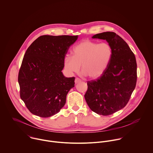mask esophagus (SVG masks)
<instances>
[{"label":"esophagus","instance_id":"obj_1","mask_svg":"<svg viewBox=\"0 0 153 153\" xmlns=\"http://www.w3.org/2000/svg\"><path fill=\"white\" fill-rule=\"evenodd\" d=\"M80 82H81V79H80L78 78H75V84H78V83H79Z\"/></svg>","mask_w":153,"mask_h":153}]
</instances>
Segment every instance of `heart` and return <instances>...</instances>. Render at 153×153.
I'll return each instance as SVG.
<instances>
[{
    "label": "heart",
    "mask_w": 153,
    "mask_h": 153,
    "mask_svg": "<svg viewBox=\"0 0 153 153\" xmlns=\"http://www.w3.org/2000/svg\"><path fill=\"white\" fill-rule=\"evenodd\" d=\"M114 51L108 42H99L84 39L72 50V56H66L63 65L69 74L78 73L81 66L84 75L91 79L102 76L108 69L112 59Z\"/></svg>",
    "instance_id": "1"
}]
</instances>
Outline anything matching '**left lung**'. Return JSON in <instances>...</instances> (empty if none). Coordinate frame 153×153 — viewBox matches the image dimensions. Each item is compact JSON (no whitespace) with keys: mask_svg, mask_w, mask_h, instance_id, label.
Here are the masks:
<instances>
[{"mask_svg":"<svg viewBox=\"0 0 153 153\" xmlns=\"http://www.w3.org/2000/svg\"><path fill=\"white\" fill-rule=\"evenodd\" d=\"M92 38L106 40L112 47L114 54L104 74L96 81L87 82L84 97L91 111L109 115L127 105L136 87V58L127 44L114 32L98 33Z\"/></svg>","mask_w":153,"mask_h":153,"instance_id":"1","label":"left lung"}]
</instances>
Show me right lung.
<instances>
[{"label":"right lung","mask_w":153,"mask_h":153,"mask_svg":"<svg viewBox=\"0 0 153 153\" xmlns=\"http://www.w3.org/2000/svg\"><path fill=\"white\" fill-rule=\"evenodd\" d=\"M76 36L43 35L27 48L19 73L20 97L33 114L44 118L58 113L66 103L75 77L62 71L68 49Z\"/></svg>","instance_id":"obj_1"}]
</instances>
